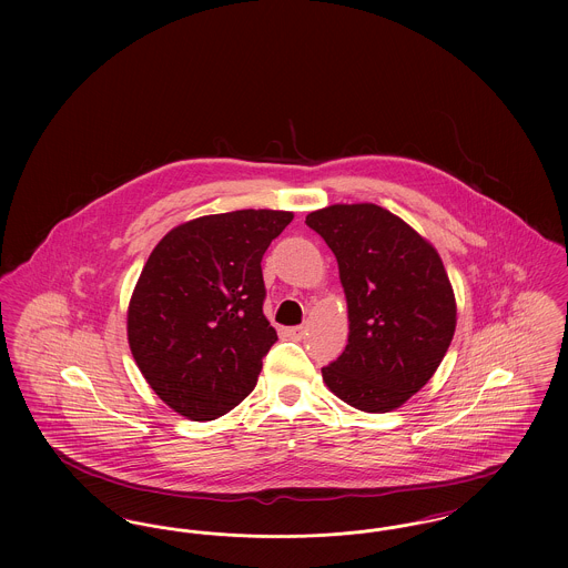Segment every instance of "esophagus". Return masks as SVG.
<instances>
[{"label":"esophagus","instance_id":"esophagus-1","mask_svg":"<svg viewBox=\"0 0 568 568\" xmlns=\"http://www.w3.org/2000/svg\"><path fill=\"white\" fill-rule=\"evenodd\" d=\"M283 334L292 341H300L304 334H306V325H294V327H285Z\"/></svg>","mask_w":568,"mask_h":568}]
</instances>
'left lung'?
<instances>
[{
    "label": "left lung",
    "mask_w": 568,
    "mask_h": 568,
    "mask_svg": "<svg viewBox=\"0 0 568 568\" xmlns=\"http://www.w3.org/2000/svg\"><path fill=\"white\" fill-rule=\"evenodd\" d=\"M332 248L349 311V343L322 368L343 403L387 413L417 394L456 332V297L440 255L377 204H334L306 215Z\"/></svg>",
    "instance_id": "obj_1"
}]
</instances>
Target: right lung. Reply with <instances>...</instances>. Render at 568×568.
Segmentation results:
<instances>
[{
    "label": "right lung",
    "mask_w": 568,
    "mask_h": 568,
    "mask_svg": "<svg viewBox=\"0 0 568 568\" xmlns=\"http://www.w3.org/2000/svg\"><path fill=\"white\" fill-rule=\"evenodd\" d=\"M287 211L191 219L149 255L128 308L135 364L172 410L211 422L253 392L276 343L264 315L262 257Z\"/></svg>",
    "instance_id": "add662e5"
}]
</instances>
